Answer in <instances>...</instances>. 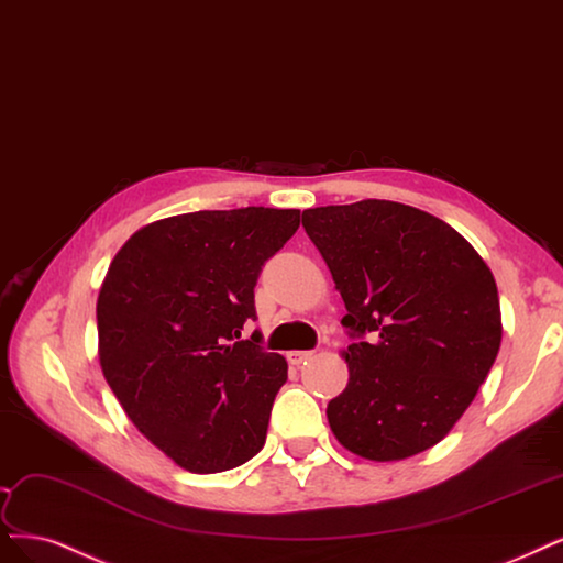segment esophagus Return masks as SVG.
<instances>
[{
    "instance_id": "34e87169",
    "label": "esophagus",
    "mask_w": 563,
    "mask_h": 563,
    "mask_svg": "<svg viewBox=\"0 0 563 563\" xmlns=\"http://www.w3.org/2000/svg\"><path fill=\"white\" fill-rule=\"evenodd\" d=\"M314 356V352H302V349H296V352H288L286 354V358H288V363L290 365H296V367H300V365H305L309 358Z\"/></svg>"
}]
</instances>
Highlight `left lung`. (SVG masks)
<instances>
[{
  "mask_svg": "<svg viewBox=\"0 0 563 563\" xmlns=\"http://www.w3.org/2000/svg\"><path fill=\"white\" fill-rule=\"evenodd\" d=\"M344 300L354 342L328 423L349 452L398 461L433 448L468 410L500 346L492 269L444 221L389 200L302 211Z\"/></svg>",
  "mask_w": 563,
  "mask_h": 563,
  "instance_id": "8db88e82",
  "label": "left lung"
}]
</instances>
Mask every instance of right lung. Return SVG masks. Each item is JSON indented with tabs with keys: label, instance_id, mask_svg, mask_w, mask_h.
Listing matches in <instances>:
<instances>
[{
	"label": "right lung",
	"instance_id": "add662e5",
	"mask_svg": "<svg viewBox=\"0 0 563 563\" xmlns=\"http://www.w3.org/2000/svg\"><path fill=\"white\" fill-rule=\"evenodd\" d=\"M298 209L192 211L151 223L115 254L97 298L100 365L137 429L190 473L256 456L288 377L265 352L254 288L294 238Z\"/></svg>",
	"mask_w": 563,
	"mask_h": 563
}]
</instances>
